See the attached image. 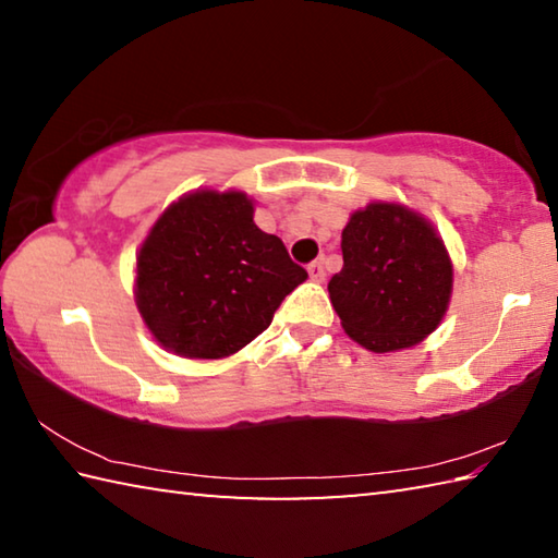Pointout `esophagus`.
<instances>
[{
  "label": "esophagus",
  "instance_id": "1",
  "mask_svg": "<svg viewBox=\"0 0 558 558\" xmlns=\"http://www.w3.org/2000/svg\"><path fill=\"white\" fill-rule=\"evenodd\" d=\"M307 272H310V280H315V282H323V280H325V268H323V260H315V263H310V266H307Z\"/></svg>",
  "mask_w": 558,
  "mask_h": 558
}]
</instances>
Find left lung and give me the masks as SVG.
Returning <instances> with one entry per match:
<instances>
[{"mask_svg": "<svg viewBox=\"0 0 558 558\" xmlns=\"http://www.w3.org/2000/svg\"><path fill=\"white\" fill-rule=\"evenodd\" d=\"M342 270L329 300L344 332L376 354L436 332L452 295V260L426 216L399 202L356 209L342 231Z\"/></svg>", "mask_w": 558, "mask_h": 558, "instance_id": "left-lung-1", "label": "left lung"}]
</instances>
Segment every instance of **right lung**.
<instances>
[{
	"label": "right lung",
	"instance_id": "add662e5",
	"mask_svg": "<svg viewBox=\"0 0 558 558\" xmlns=\"http://www.w3.org/2000/svg\"><path fill=\"white\" fill-rule=\"evenodd\" d=\"M239 189H196L153 223L137 251L135 305L167 352L226 359L268 329L307 272L253 221Z\"/></svg>",
	"mask_w": 558,
	"mask_h": 558
}]
</instances>
